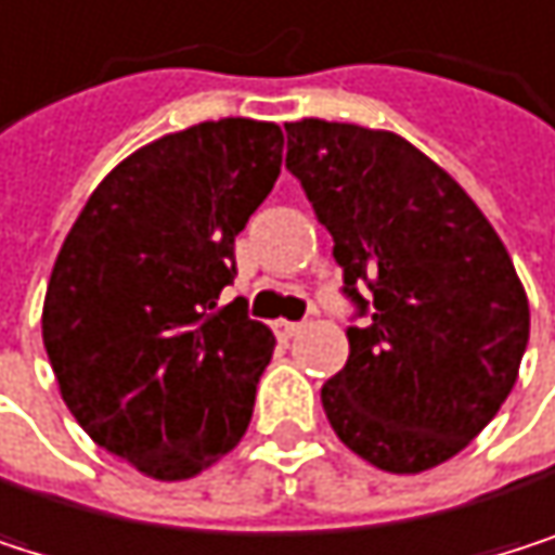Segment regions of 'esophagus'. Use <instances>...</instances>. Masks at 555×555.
Returning <instances> with one entry per match:
<instances>
[{"instance_id":"obj_1","label":"esophagus","mask_w":555,"mask_h":555,"mask_svg":"<svg viewBox=\"0 0 555 555\" xmlns=\"http://www.w3.org/2000/svg\"><path fill=\"white\" fill-rule=\"evenodd\" d=\"M299 332H302V325H299V322H275V335H280L283 341L296 338Z\"/></svg>"}]
</instances>
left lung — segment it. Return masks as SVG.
I'll list each match as a JSON object with an SVG mask.
<instances>
[{
    "instance_id": "obj_1",
    "label": "left lung",
    "mask_w": 555,
    "mask_h": 555,
    "mask_svg": "<svg viewBox=\"0 0 555 555\" xmlns=\"http://www.w3.org/2000/svg\"><path fill=\"white\" fill-rule=\"evenodd\" d=\"M286 139V168L367 315L348 328V364L322 387L325 416L374 468L429 472L459 455L517 384L530 306L511 253L465 188L403 135L299 119Z\"/></svg>"
}]
</instances>
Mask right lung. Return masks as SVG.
<instances>
[{
  "label": "right lung",
  "instance_id": "add662e5",
  "mask_svg": "<svg viewBox=\"0 0 555 555\" xmlns=\"http://www.w3.org/2000/svg\"><path fill=\"white\" fill-rule=\"evenodd\" d=\"M280 168L275 122L207 119L122 158L64 236L41 312L61 400L145 478L188 481L249 426L275 338L217 299Z\"/></svg>",
  "mask_w": 555,
  "mask_h": 555
}]
</instances>
